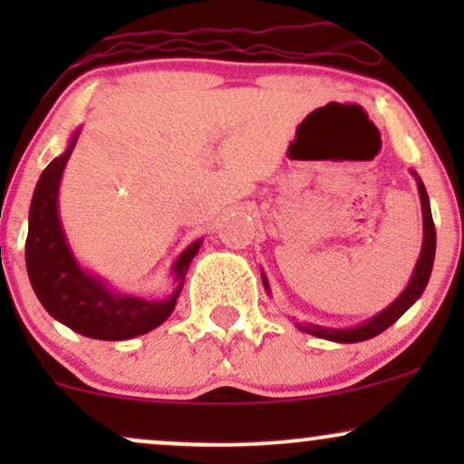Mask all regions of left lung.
Segmentation results:
<instances>
[{"instance_id": "obj_1", "label": "left lung", "mask_w": 464, "mask_h": 464, "mask_svg": "<svg viewBox=\"0 0 464 464\" xmlns=\"http://www.w3.org/2000/svg\"><path fill=\"white\" fill-rule=\"evenodd\" d=\"M417 177V172H412ZM417 188H419V196H420V211H423V246H420V257L417 266H414V273L410 276V284L401 295L397 296L386 310H382L380 314L369 318L366 323L358 324V327H349V329H332V327H321V324H312V323H303L296 324L301 332L318 335V338L332 340V343H362V340H369L380 335L384 329L391 327L392 323L401 316L408 307L414 305V301L423 295L425 285H428L430 275H432V266H434V253H436V228H434V220H432V211H430V198L428 191H425L423 180L417 177ZM264 285L268 290V281L264 276Z\"/></svg>"}]
</instances>
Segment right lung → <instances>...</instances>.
<instances>
[{
  "mask_svg": "<svg viewBox=\"0 0 464 464\" xmlns=\"http://www.w3.org/2000/svg\"><path fill=\"white\" fill-rule=\"evenodd\" d=\"M80 130L73 132L67 150L56 157L41 174L30 205L28 239H25V266L34 295L56 321L73 332L95 340H126L152 332L172 314L183 287L185 273L200 248L189 244L172 266L179 285L165 301H146L113 292L98 276L84 273L58 218V188L63 169L72 157Z\"/></svg>",
  "mask_w": 464,
  "mask_h": 464,
  "instance_id": "right-lung-1",
  "label": "right lung"
}]
</instances>
